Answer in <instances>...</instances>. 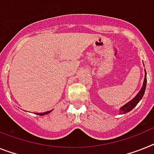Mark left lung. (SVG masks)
Returning a JSON list of instances; mask_svg holds the SVG:
<instances>
[{
  "instance_id": "8db88e82",
  "label": "left lung",
  "mask_w": 154,
  "mask_h": 154,
  "mask_svg": "<svg viewBox=\"0 0 154 154\" xmlns=\"http://www.w3.org/2000/svg\"><path fill=\"white\" fill-rule=\"evenodd\" d=\"M146 82H147L146 72V70H145L144 82H143V86H142V88H141L140 91L138 93V94H137L134 98L132 99V100H131L129 102H128L127 104H125L124 106H122V107L120 108V112H121L122 114L127 113V112H130L131 110H132V109L136 106L137 104L140 101L141 99L143 98V95H144L145 91H146Z\"/></svg>"
}]
</instances>
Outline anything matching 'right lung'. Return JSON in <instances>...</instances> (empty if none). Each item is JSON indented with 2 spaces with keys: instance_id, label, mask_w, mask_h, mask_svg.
<instances>
[{
  "instance_id": "1",
  "label": "right lung",
  "mask_w": 154,
  "mask_h": 154,
  "mask_svg": "<svg viewBox=\"0 0 154 154\" xmlns=\"http://www.w3.org/2000/svg\"><path fill=\"white\" fill-rule=\"evenodd\" d=\"M52 112V110L51 111H47V112H42V113H37V115H40V116H42V115H46V114H48V113H49V112Z\"/></svg>"
}]
</instances>
